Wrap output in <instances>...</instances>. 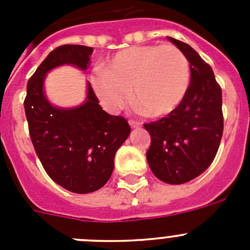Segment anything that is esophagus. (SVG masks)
Instances as JSON below:
<instances>
[{
    "label": "esophagus",
    "instance_id": "obj_1",
    "mask_svg": "<svg viewBox=\"0 0 250 250\" xmlns=\"http://www.w3.org/2000/svg\"><path fill=\"white\" fill-rule=\"evenodd\" d=\"M129 125L132 127V129H136V127H140L141 124L138 123V121H129Z\"/></svg>",
    "mask_w": 250,
    "mask_h": 250
}]
</instances>
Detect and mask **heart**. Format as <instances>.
Masks as SVG:
<instances>
[{"label":"heart","mask_w":250,"mask_h":250,"mask_svg":"<svg viewBox=\"0 0 250 250\" xmlns=\"http://www.w3.org/2000/svg\"><path fill=\"white\" fill-rule=\"evenodd\" d=\"M190 83L187 56L171 45L134 46L119 51L105 70L91 77V85L107 111L131 100L152 118L169 115L184 100Z\"/></svg>","instance_id":"1"}]
</instances>
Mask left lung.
Returning <instances> with one entry per match:
<instances>
[{
	"label": "left lung",
	"mask_w": 250,
	"mask_h": 250,
	"mask_svg": "<svg viewBox=\"0 0 250 250\" xmlns=\"http://www.w3.org/2000/svg\"><path fill=\"white\" fill-rule=\"evenodd\" d=\"M190 63V83L182 104L167 118L145 124L151 144L146 152L154 175L184 184L213 163L223 135L222 89L211 67L188 43L167 37Z\"/></svg>",
	"instance_id": "left-lung-1"
}]
</instances>
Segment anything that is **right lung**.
<instances>
[{
	"label": "right lung",
	"instance_id": "add662e5",
	"mask_svg": "<svg viewBox=\"0 0 250 250\" xmlns=\"http://www.w3.org/2000/svg\"><path fill=\"white\" fill-rule=\"evenodd\" d=\"M92 51L83 45L51 51L28 80L25 99L30 136L41 164L56 184L77 194L92 193L107 183L115 154L131 131L125 119L104 111L90 83L77 106H55L46 96L48 72L66 65L85 72Z\"/></svg>",
	"mask_w": 250,
	"mask_h": 250
}]
</instances>
